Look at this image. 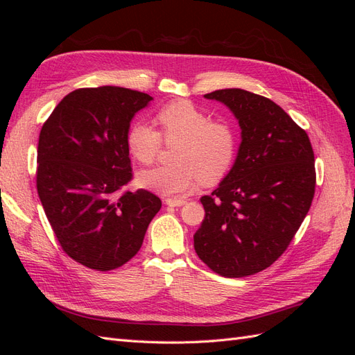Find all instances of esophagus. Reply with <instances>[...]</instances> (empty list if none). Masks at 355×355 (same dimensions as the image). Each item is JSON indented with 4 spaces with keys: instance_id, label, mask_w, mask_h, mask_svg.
Masks as SVG:
<instances>
[{
    "instance_id": "obj_1",
    "label": "esophagus",
    "mask_w": 355,
    "mask_h": 355,
    "mask_svg": "<svg viewBox=\"0 0 355 355\" xmlns=\"http://www.w3.org/2000/svg\"><path fill=\"white\" fill-rule=\"evenodd\" d=\"M187 201L185 200H182V198H167L166 200V204L167 206H170V207H180V206H184Z\"/></svg>"
}]
</instances>
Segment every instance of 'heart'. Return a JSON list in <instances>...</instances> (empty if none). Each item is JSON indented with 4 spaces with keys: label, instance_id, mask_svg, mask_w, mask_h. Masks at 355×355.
<instances>
[{
    "label": "heart",
    "instance_id": "obj_1",
    "mask_svg": "<svg viewBox=\"0 0 355 355\" xmlns=\"http://www.w3.org/2000/svg\"><path fill=\"white\" fill-rule=\"evenodd\" d=\"M157 121L161 135L146 123L133 124L127 135L128 149L139 163L151 166L163 141L179 144L173 154L176 164L145 171L139 176L144 187L163 196H185L200 180L211 185L228 173L239 148V136L230 123L210 120L187 101L166 105L157 114Z\"/></svg>",
    "mask_w": 355,
    "mask_h": 355
}]
</instances>
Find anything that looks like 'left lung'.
Returning <instances> with one entry per match:
<instances>
[{"label": "left lung", "instance_id": "left-lung-1", "mask_svg": "<svg viewBox=\"0 0 355 355\" xmlns=\"http://www.w3.org/2000/svg\"><path fill=\"white\" fill-rule=\"evenodd\" d=\"M204 98L237 116L241 145L219 188L200 198L206 214L194 247L222 277L253 275L286 252L306 216L315 192L314 151L304 128L271 99L243 89Z\"/></svg>", "mask_w": 355, "mask_h": 355}]
</instances>
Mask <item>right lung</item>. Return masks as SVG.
<instances>
[{
  "instance_id": "right-lung-1",
  "label": "right lung",
  "mask_w": 355,
  "mask_h": 355,
  "mask_svg": "<svg viewBox=\"0 0 355 355\" xmlns=\"http://www.w3.org/2000/svg\"><path fill=\"white\" fill-rule=\"evenodd\" d=\"M151 101L114 85L78 89L40 132L38 197L62 250L90 270L112 271L130 261L161 209L153 192L124 189L133 179L130 121Z\"/></svg>"
}]
</instances>
